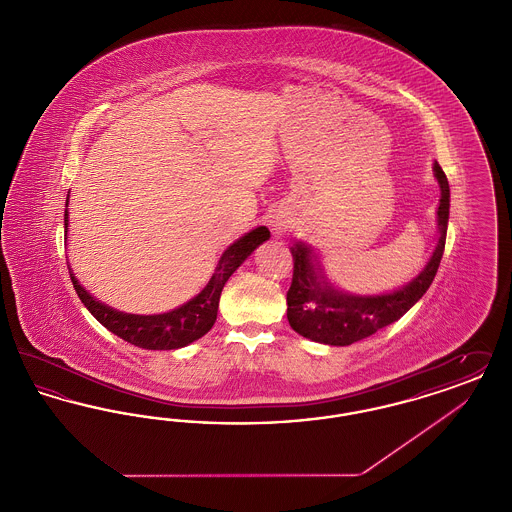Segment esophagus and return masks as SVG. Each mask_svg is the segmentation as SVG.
Here are the masks:
<instances>
[{"label": "esophagus", "instance_id": "obj_1", "mask_svg": "<svg viewBox=\"0 0 512 512\" xmlns=\"http://www.w3.org/2000/svg\"><path fill=\"white\" fill-rule=\"evenodd\" d=\"M282 232V224H274V234H280Z\"/></svg>", "mask_w": 512, "mask_h": 512}]
</instances>
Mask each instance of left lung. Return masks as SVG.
<instances>
[{
  "instance_id": "obj_1",
  "label": "left lung",
  "mask_w": 512,
  "mask_h": 512,
  "mask_svg": "<svg viewBox=\"0 0 512 512\" xmlns=\"http://www.w3.org/2000/svg\"><path fill=\"white\" fill-rule=\"evenodd\" d=\"M434 176L441 190L438 244L426 267L399 290L380 295L340 292L317 267L313 249L301 242L293 244L292 286L286 299L290 326L299 336L326 345H351L399 320L426 293L441 263L449 222V182L438 161L434 163Z\"/></svg>"
}]
</instances>
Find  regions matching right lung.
<instances>
[{
	"instance_id": "add662e5",
	"label": "right lung",
	"mask_w": 512,
	"mask_h": 512,
	"mask_svg": "<svg viewBox=\"0 0 512 512\" xmlns=\"http://www.w3.org/2000/svg\"><path fill=\"white\" fill-rule=\"evenodd\" d=\"M67 224L69 215L65 211V232ZM268 238L270 232L267 226H257L234 244L228 245L226 251L220 255L219 263L207 286L188 303L163 315H128L109 305H103L80 286L71 267L69 272L80 301L109 332L142 349H178L199 340L213 328L224 284L236 272V268L240 267L259 245L267 242Z\"/></svg>"
}]
</instances>
